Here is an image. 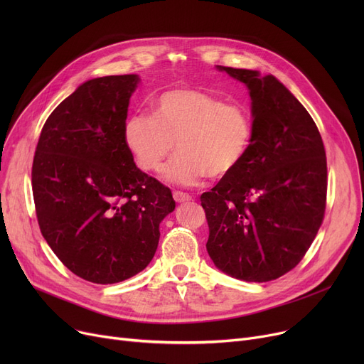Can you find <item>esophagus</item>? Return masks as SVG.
<instances>
[{"instance_id":"obj_1","label":"esophagus","mask_w":364,"mask_h":364,"mask_svg":"<svg viewBox=\"0 0 364 364\" xmlns=\"http://www.w3.org/2000/svg\"><path fill=\"white\" fill-rule=\"evenodd\" d=\"M172 196H174V199H176V202H188V200H192V196H190L188 193H184V192H174L172 193Z\"/></svg>"}]
</instances>
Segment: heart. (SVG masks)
Segmentation results:
<instances>
[{
    "instance_id": "obj_1",
    "label": "heart",
    "mask_w": 364,
    "mask_h": 364,
    "mask_svg": "<svg viewBox=\"0 0 364 364\" xmlns=\"http://www.w3.org/2000/svg\"><path fill=\"white\" fill-rule=\"evenodd\" d=\"M252 137V117L243 105L195 88L166 90L153 100L151 114L134 113L124 124L125 144L143 171H159L177 141L180 153L165 178L183 186L233 174Z\"/></svg>"
}]
</instances>
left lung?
Masks as SVG:
<instances>
[{
  "label": "left lung",
  "mask_w": 364,
  "mask_h": 364,
  "mask_svg": "<svg viewBox=\"0 0 364 364\" xmlns=\"http://www.w3.org/2000/svg\"><path fill=\"white\" fill-rule=\"evenodd\" d=\"M250 88L254 137L233 174L200 196L218 269L270 282L299 264L324 218L326 150L317 125L273 75L218 66Z\"/></svg>",
  "instance_id": "left-lung-1"
}]
</instances>
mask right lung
<instances>
[{
	"mask_svg": "<svg viewBox=\"0 0 364 364\" xmlns=\"http://www.w3.org/2000/svg\"><path fill=\"white\" fill-rule=\"evenodd\" d=\"M137 75L84 82L47 118L32 164L41 233L78 277L110 284L144 270L159 224L174 211L171 190L141 172L124 140Z\"/></svg>",
	"mask_w": 364,
	"mask_h": 364,
	"instance_id": "obj_1",
	"label": "right lung"
}]
</instances>
